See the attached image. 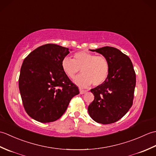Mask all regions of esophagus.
I'll return each mask as SVG.
<instances>
[{"instance_id":"1","label":"esophagus","mask_w":156,"mask_h":156,"mask_svg":"<svg viewBox=\"0 0 156 156\" xmlns=\"http://www.w3.org/2000/svg\"><path fill=\"white\" fill-rule=\"evenodd\" d=\"M87 92V90H82V89H80V94H83L84 93Z\"/></svg>"}]
</instances>
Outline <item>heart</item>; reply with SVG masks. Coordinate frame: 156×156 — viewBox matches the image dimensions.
I'll return each mask as SVG.
<instances>
[{"mask_svg":"<svg viewBox=\"0 0 156 156\" xmlns=\"http://www.w3.org/2000/svg\"><path fill=\"white\" fill-rule=\"evenodd\" d=\"M62 70L69 78L76 77L81 69L82 74L74 80V83L80 87L87 88L91 85L99 86L107 79L109 72V64L104 56H97L87 51H78L73 55L62 59Z\"/></svg>","mask_w":156,"mask_h":156,"instance_id":"heart-1","label":"heart"}]
</instances>
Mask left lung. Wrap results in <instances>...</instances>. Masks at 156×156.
Listing matches in <instances>:
<instances>
[{
    "label": "left lung",
    "mask_w": 156,
    "mask_h": 156,
    "mask_svg": "<svg viewBox=\"0 0 156 156\" xmlns=\"http://www.w3.org/2000/svg\"><path fill=\"white\" fill-rule=\"evenodd\" d=\"M90 50L107 59L109 72L103 83L90 90L94 99L88 106V113L98 123H113L133 105L136 84L133 66L130 58L117 48L107 46Z\"/></svg>",
    "instance_id": "left-lung-1"
}]
</instances>
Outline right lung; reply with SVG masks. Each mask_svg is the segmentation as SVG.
I'll return each instance as SVG.
<instances>
[{
	"mask_svg": "<svg viewBox=\"0 0 156 156\" xmlns=\"http://www.w3.org/2000/svg\"><path fill=\"white\" fill-rule=\"evenodd\" d=\"M72 50V49H70ZM67 48L45 44L25 58L20 71L19 88L25 111L35 121L50 122L64 113L78 87L62 70Z\"/></svg>",
	"mask_w": 156,
	"mask_h": 156,
	"instance_id": "1",
	"label": "right lung"
}]
</instances>
